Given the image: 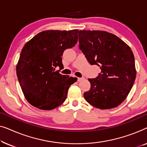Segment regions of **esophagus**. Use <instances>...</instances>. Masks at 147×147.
I'll return each mask as SVG.
<instances>
[{
    "label": "esophagus",
    "instance_id": "34e87169",
    "mask_svg": "<svg viewBox=\"0 0 147 147\" xmlns=\"http://www.w3.org/2000/svg\"><path fill=\"white\" fill-rule=\"evenodd\" d=\"M84 80H85V78H84V77L83 78H78V82H82Z\"/></svg>",
    "mask_w": 147,
    "mask_h": 147
}]
</instances>
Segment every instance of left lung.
Masks as SVG:
<instances>
[{"label": "left lung", "mask_w": 147, "mask_h": 147, "mask_svg": "<svg viewBox=\"0 0 147 147\" xmlns=\"http://www.w3.org/2000/svg\"><path fill=\"white\" fill-rule=\"evenodd\" d=\"M80 49L101 74L89 79L91 88L84 98L94 107L111 109L124 102L133 86L136 71L131 49L114 34L104 31H79Z\"/></svg>", "instance_id": "1"}]
</instances>
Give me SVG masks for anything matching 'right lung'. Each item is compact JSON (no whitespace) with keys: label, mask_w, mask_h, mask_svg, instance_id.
<instances>
[{"label":"right lung","mask_w":147,"mask_h":147,"mask_svg":"<svg viewBox=\"0 0 147 147\" xmlns=\"http://www.w3.org/2000/svg\"><path fill=\"white\" fill-rule=\"evenodd\" d=\"M78 30H47L40 32L22 49L17 75L26 100L40 110H50L65 101L69 86L77 78L61 75L55 67H63L65 49L78 41Z\"/></svg>","instance_id":"add662e5"}]
</instances>
